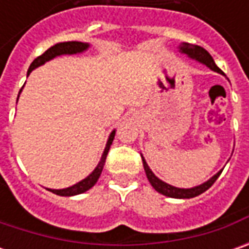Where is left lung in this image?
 Returning a JSON list of instances; mask_svg holds the SVG:
<instances>
[{
	"label": "left lung",
	"mask_w": 249,
	"mask_h": 249,
	"mask_svg": "<svg viewBox=\"0 0 249 249\" xmlns=\"http://www.w3.org/2000/svg\"><path fill=\"white\" fill-rule=\"evenodd\" d=\"M177 50H178V53H180L187 55L190 59H194V61H196V62L202 63V65L208 66L211 71H213V72L220 73V74L226 76L225 73L222 72V71L216 66L213 58L211 56V53H208L205 48H202V47H199V45L181 43L178 47H177ZM141 158H142L144 170H145V175H147V178H148V181L151 183V186L154 187V188L158 191L159 194H162V196H170V198H178V199L194 198V196H199V194H202V193H205L206 190L215 183L216 178L220 176V173H222V170H223V169H222V170H219L216 175H213V176L211 177L209 180H206L205 183H202V184H199V186L190 187V188H180V187L172 186V184H169V183H166V181L160 180L158 176H155V173L149 169L148 163H147V160L144 159L142 155H141Z\"/></svg>",
	"instance_id": "obj_1"
}]
</instances>
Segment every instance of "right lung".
<instances>
[{
	"label": "right lung",
	"instance_id": "obj_1",
	"mask_svg": "<svg viewBox=\"0 0 249 249\" xmlns=\"http://www.w3.org/2000/svg\"><path fill=\"white\" fill-rule=\"evenodd\" d=\"M89 48H90V44L82 43V41H65V43L55 44L51 48H48L43 55H40V56H37V58L34 59L33 62H32V65H30V68H29V71H27V76L33 72L36 68L41 66V65H44L45 62H48V61H51L53 58H56V56H62V55H76V53H86ZM20 91H19V94H20ZM18 98H19V97H18ZM115 133H116V129H113L110 131L108 141H107V144H105V149H104V152H102V155H101L100 162H98V165L95 166V169L91 172L89 176L84 177V178L80 180L79 183H76V184H73V186L71 187H66V188H59V190L47 188V190H50L51 193L56 194V196H73L83 194V193L89 191L91 187H94V184L98 181L101 173H102V169H104L105 160H107L108 151H109L110 145H112V141L115 139Z\"/></svg>",
	"mask_w": 249,
	"mask_h": 249
}]
</instances>
